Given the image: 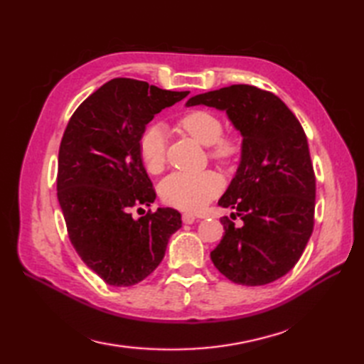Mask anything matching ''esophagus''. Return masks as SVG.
Wrapping results in <instances>:
<instances>
[{"label":"esophagus","instance_id":"esophagus-1","mask_svg":"<svg viewBox=\"0 0 364 364\" xmlns=\"http://www.w3.org/2000/svg\"><path fill=\"white\" fill-rule=\"evenodd\" d=\"M198 218L193 215V213H183L182 215V220H183V224H193L194 220H196Z\"/></svg>","mask_w":364,"mask_h":364}]
</instances>
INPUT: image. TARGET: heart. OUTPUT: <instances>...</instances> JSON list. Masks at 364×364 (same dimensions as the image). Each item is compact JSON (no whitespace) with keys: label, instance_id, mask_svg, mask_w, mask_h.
I'll list each match as a JSON object with an SVG mask.
<instances>
[{"label":"heart","instance_id":"heart-1","mask_svg":"<svg viewBox=\"0 0 364 364\" xmlns=\"http://www.w3.org/2000/svg\"><path fill=\"white\" fill-rule=\"evenodd\" d=\"M181 128L203 146H211L210 156L219 162H228L239 153L235 136H223L224 125L216 114L210 111H191L179 122ZM139 153L149 173H159L166 159V131L154 123L141 132ZM223 190V181L215 171L183 173L176 171L161 182L159 193L165 203L181 210L196 211Z\"/></svg>","mask_w":364,"mask_h":364}]
</instances>
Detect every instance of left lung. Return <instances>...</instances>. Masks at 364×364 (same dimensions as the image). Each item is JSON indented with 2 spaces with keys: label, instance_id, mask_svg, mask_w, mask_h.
Masks as SVG:
<instances>
[{
  "label": "left lung",
  "instance_id": "left-lung-1",
  "mask_svg": "<svg viewBox=\"0 0 364 364\" xmlns=\"http://www.w3.org/2000/svg\"><path fill=\"white\" fill-rule=\"evenodd\" d=\"M187 106L225 111L242 137L241 162L220 207L241 215L210 253L215 267L242 286H264L284 277L303 255L314 230L315 174L303 127L286 103L250 85H232L194 95Z\"/></svg>",
  "mask_w": 364,
  "mask_h": 364
}]
</instances>
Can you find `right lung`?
Segmentation results:
<instances>
[{
  "label": "right lung",
  "instance_id": "add662e5",
  "mask_svg": "<svg viewBox=\"0 0 364 364\" xmlns=\"http://www.w3.org/2000/svg\"><path fill=\"white\" fill-rule=\"evenodd\" d=\"M190 92L114 78L70 117L58 151L57 198L82 261L109 286H134L165 256L181 213L157 208L134 219L131 207L156 199L139 153L146 125Z\"/></svg>",
  "mask_w": 364,
  "mask_h": 364
}]
</instances>
